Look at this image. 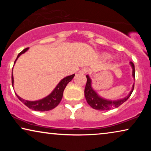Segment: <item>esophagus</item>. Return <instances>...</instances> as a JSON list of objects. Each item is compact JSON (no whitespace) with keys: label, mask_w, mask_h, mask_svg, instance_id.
I'll return each mask as SVG.
<instances>
[{"label":"esophagus","mask_w":151,"mask_h":151,"mask_svg":"<svg viewBox=\"0 0 151 151\" xmlns=\"http://www.w3.org/2000/svg\"><path fill=\"white\" fill-rule=\"evenodd\" d=\"M88 72V69H86V68H82L81 69V70H80V73H82V74H84L86 73H87Z\"/></svg>","instance_id":"1"}]
</instances>
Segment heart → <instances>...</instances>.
I'll return each instance as SVG.
<instances>
[{
	"mask_svg": "<svg viewBox=\"0 0 151 151\" xmlns=\"http://www.w3.org/2000/svg\"><path fill=\"white\" fill-rule=\"evenodd\" d=\"M108 57H109V56H108Z\"/></svg>",
	"mask_w": 151,
	"mask_h": 151,
	"instance_id": "1",
	"label": "heart"
}]
</instances>
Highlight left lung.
<instances>
[{
  "label": "left lung",
  "mask_w": 151,
  "mask_h": 151,
  "mask_svg": "<svg viewBox=\"0 0 151 151\" xmlns=\"http://www.w3.org/2000/svg\"><path fill=\"white\" fill-rule=\"evenodd\" d=\"M130 65H131L132 69H133V77L135 78V66L134 64L132 62H130ZM86 81L85 89H84V96L86 100V102L93 109H96L98 111H106L109 110V109H113V108H117L120 105L123 104L124 102H125L129 98V97L131 96L132 93L134 89V84L133 85V88L132 90L130 91V93L126 97V98L123 99H120V100H117L115 101L112 100H106V99L101 98L100 96H99L98 93L93 89L91 86V80L89 78V76L86 75Z\"/></svg>",
  "instance_id": "8db88e82"
}]
</instances>
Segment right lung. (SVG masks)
Here are the masks:
<instances>
[{"label": "right lung", "instance_id": "add662e5", "mask_svg": "<svg viewBox=\"0 0 151 151\" xmlns=\"http://www.w3.org/2000/svg\"><path fill=\"white\" fill-rule=\"evenodd\" d=\"M29 48H26L22 50L21 52L18 53L17 58H16L14 64H15L16 61L17 60L18 57L20 55L26 52L28 50ZM75 74H73L71 76H69L67 77H65L61 80L60 82L58 84L56 87L54 88V90L51 93L49 96L45 97V98L41 99L40 100H36V101H29L25 100L24 99H22L18 96L16 93V96L18 97V98L23 103L24 105H26L28 108H29L32 110L34 111H49L51 109H54L55 107H56L59 104V103L60 102V101L63 98V92L64 90L67 86V84L69 83L70 81H71V80L73 79ZM12 86L14 85V77H13V72L12 73Z\"/></svg>", "mask_w": 151, "mask_h": 151}]
</instances>
